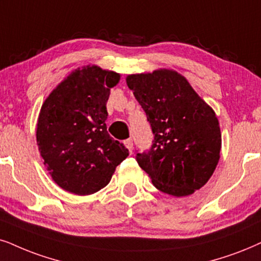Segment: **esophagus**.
<instances>
[{
	"instance_id": "1",
	"label": "esophagus",
	"mask_w": 261,
	"mask_h": 261,
	"mask_svg": "<svg viewBox=\"0 0 261 261\" xmlns=\"http://www.w3.org/2000/svg\"><path fill=\"white\" fill-rule=\"evenodd\" d=\"M124 144H125V147H126L128 149V151H130V153H133V148H134L133 140H130V138H128V140L124 141Z\"/></svg>"
}]
</instances>
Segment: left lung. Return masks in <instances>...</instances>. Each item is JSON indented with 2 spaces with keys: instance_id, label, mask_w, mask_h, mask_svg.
<instances>
[{
  "instance_id": "1",
  "label": "left lung",
  "mask_w": 261,
  "mask_h": 261,
  "mask_svg": "<svg viewBox=\"0 0 261 261\" xmlns=\"http://www.w3.org/2000/svg\"><path fill=\"white\" fill-rule=\"evenodd\" d=\"M126 84L154 134L150 150L137 154L138 165L163 193L191 195L208 182L220 158L222 133L213 108L174 70L128 74Z\"/></svg>"
}]
</instances>
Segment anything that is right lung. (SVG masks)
<instances>
[{"label": "right lung", "mask_w": 261, "mask_h": 261, "mask_svg": "<svg viewBox=\"0 0 261 261\" xmlns=\"http://www.w3.org/2000/svg\"><path fill=\"white\" fill-rule=\"evenodd\" d=\"M120 74L87 65L71 72L43 102L36 130L53 180L75 195H91L111 182L128 150L107 133L106 103Z\"/></svg>", "instance_id": "add662e5"}]
</instances>
